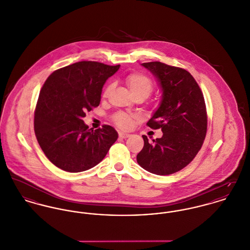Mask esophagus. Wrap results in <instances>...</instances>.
<instances>
[{"label": "esophagus", "instance_id": "1", "mask_svg": "<svg viewBox=\"0 0 250 250\" xmlns=\"http://www.w3.org/2000/svg\"><path fill=\"white\" fill-rule=\"evenodd\" d=\"M118 136H119V137H121V138H128V137L130 136V134H126V133H122V132H119Z\"/></svg>", "mask_w": 250, "mask_h": 250}]
</instances>
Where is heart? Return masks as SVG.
Listing matches in <instances>:
<instances>
[{"label":"heart","mask_w":250,"mask_h":250,"mask_svg":"<svg viewBox=\"0 0 250 250\" xmlns=\"http://www.w3.org/2000/svg\"><path fill=\"white\" fill-rule=\"evenodd\" d=\"M124 82L135 97H142L145 99L154 90V83L152 79L142 72L135 71L125 76ZM112 90V85L106 86L103 91V96L107 97ZM136 115L125 112H116L112 115V121L120 129H129L132 127Z\"/></svg>","instance_id":"heart-1"}]
</instances>
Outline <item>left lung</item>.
Here are the masks:
<instances>
[{
  "label": "left lung",
  "mask_w": 250,
  "mask_h": 250,
  "mask_svg": "<svg viewBox=\"0 0 250 250\" xmlns=\"http://www.w3.org/2000/svg\"><path fill=\"white\" fill-rule=\"evenodd\" d=\"M159 79L162 101L147 126L161 129L163 136L150 142L142 136L144 146L137 163L150 173L165 176L181 171L201 150L207 131L204 93L186 69L161 62L143 63Z\"/></svg>",
  "instance_id": "1"
}]
</instances>
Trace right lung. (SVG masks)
Instances as JSON below:
<instances>
[{
    "mask_svg": "<svg viewBox=\"0 0 250 250\" xmlns=\"http://www.w3.org/2000/svg\"><path fill=\"white\" fill-rule=\"evenodd\" d=\"M119 67L81 61L56 69L45 80L35 107L34 132L45 157L58 168L89 170L116 141L112 126L93 131L82 118L99 106L103 85Z\"/></svg>",
    "mask_w": 250,
    "mask_h": 250,
    "instance_id": "right-lung-1",
    "label": "right lung"
}]
</instances>
